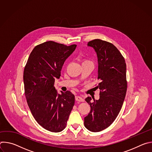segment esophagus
<instances>
[{"label": "esophagus", "instance_id": "1", "mask_svg": "<svg viewBox=\"0 0 152 152\" xmlns=\"http://www.w3.org/2000/svg\"><path fill=\"white\" fill-rule=\"evenodd\" d=\"M75 99L77 102H84V99L80 96H76Z\"/></svg>", "mask_w": 152, "mask_h": 152}]
</instances>
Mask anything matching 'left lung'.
<instances>
[{
  "instance_id": "1",
  "label": "left lung",
  "mask_w": 152,
  "mask_h": 152,
  "mask_svg": "<svg viewBox=\"0 0 152 152\" xmlns=\"http://www.w3.org/2000/svg\"><path fill=\"white\" fill-rule=\"evenodd\" d=\"M98 58V79L100 99L93 102L91 97L85 100L91 107L84 118V125L89 131L97 132L109 127L118 116L127 91L126 65L120 52L112 43L100 39L88 42Z\"/></svg>"
}]
</instances>
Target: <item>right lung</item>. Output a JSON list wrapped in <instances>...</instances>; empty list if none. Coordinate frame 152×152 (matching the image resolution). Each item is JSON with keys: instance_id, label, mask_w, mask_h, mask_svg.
I'll list each match as a JSON object with an SVG mask.
<instances>
[{"instance_id": "right-lung-1", "label": "right lung", "mask_w": 152, "mask_h": 152, "mask_svg": "<svg viewBox=\"0 0 152 152\" xmlns=\"http://www.w3.org/2000/svg\"><path fill=\"white\" fill-rule=\"evenodd\" d=\"M76 45L66 46L49 41L36 46L31 52L23 72L25 94L31 112L43 128L59 132L75 104V96L67 91L58 94L54 83L59 78L64 61Z\"/></svg>"}]
</instances>
